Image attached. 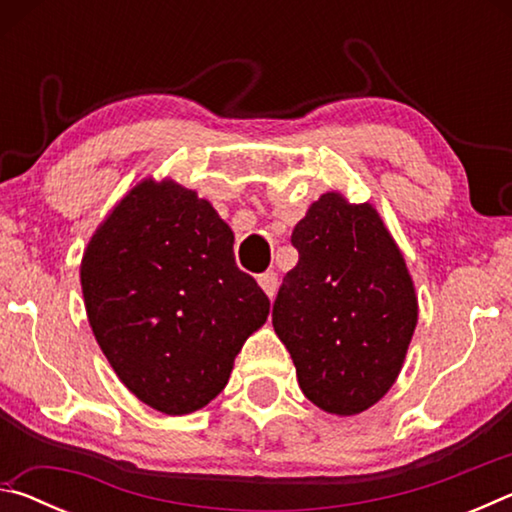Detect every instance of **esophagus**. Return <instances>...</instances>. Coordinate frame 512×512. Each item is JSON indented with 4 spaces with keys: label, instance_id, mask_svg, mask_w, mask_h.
I'll return each mask as SVG.
<instances>
[{
    "label": "esophagus",
    "instance_id": "34e87169",
    "mask_svg": "<svg viewBox=\"0 0 512 512\" xmlns=\"http://www.w3.org/2000/svg\"><path fill=\"white\" fill-rule=\"evenodd\" d=\"M257 282H259V287L264 289L266 296L273 300L275 298V291H277V284H280V282H277V273L266 271V273H262V275L257 277Z\"/></svg>",
    "mask_w": 512,
    "mask_h": 512
}]
</instances>
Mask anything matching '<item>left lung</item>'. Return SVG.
Wrapping results in <instances>:
<instances>
[{"label": "left lung", "instance_id": "1", "mask_svg": "<svg viewBox=\"0 0 512 512\" xmlns=\"http://www.w3.org/2000/svg\"><path fill=\"white\" fill-rule=\"evenodd\" d=\"M298 264L273 302V327L298 384L327 413L354 415L400 375L418 300L404 257L370 205L323 194L291 235Z\"/></svg>", "mask_w": 512, "mask_h": 512}]
</instances>
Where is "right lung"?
I'll use <instances>...</instances> for the list:
<instances>
[{
  "label": "right lung",
  "mask_w": 512,
  "mask_h": 512,
  "mask_svg": "<svg viewBox=\"0 0 512 512\" xmlns=\"http://www.w3.org/2000/svg\"><path fill=\"white\" fill-rule=\"evenodd\" d=\"M232 241L192 189L144 180L83 255L81 287L97 343L128 391L167 415L212 402L268 316L271 302L239 271Z\"/></svg>",
  "instance_id": "right-lung-1"
}]
</instances>
